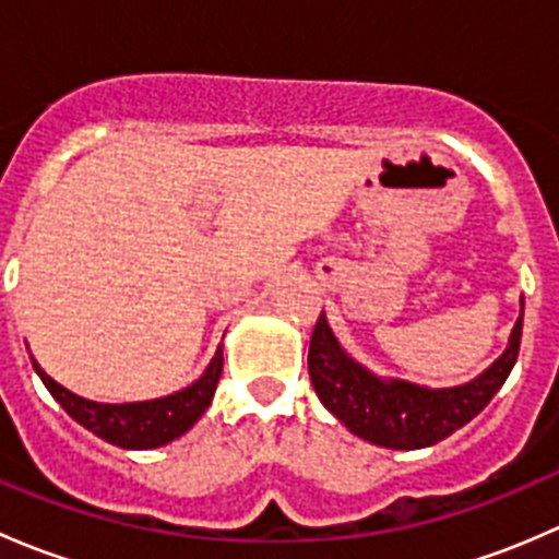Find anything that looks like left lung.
Wrapping results in <instances>:
<instances>
[{"mask_svg": "<svg viewBox=\"0 0 559 559\" xmlns=\"http://www.w3.org/2000/svg\"><path fill=\"white\" fill-rule=\"evenodd\" d=\"M520 343L522 316L503 357L476 381L454 389H425L408 381H381L359 368L337 346L321 313L308 348V373L324 408L332 411L354 436L386 449H425L436 447L487 408L509 379L520 357Z\"/></svg>", "mask_w": 559, "mask_h": 559, "instance_id": "obj_1", "label": "left lung"}]
</instances>
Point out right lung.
Listing matches in <instances>:
<instances>
[{"label":"right lung","mask_w":559,"mask_h":559,"mask_svg":"<svg viewBox=\"0 0 559 559\" xmlns=\"http://www.w3.org/2000/svg\"><path fill=\"white\" fill-rule=\"evenodd\" d=\"M32 365H35L37 376L43 379V384L48 386V392L59 400L61 408H64L78 425H83L97 438L112 443V447L156 449L183 436V432L191 430V425L205 414V408L213 400V392H216L218 386V379H222L224 354L222 348H216V357L211 359L205 373H202L194 384L180 389V392L170 394V397L121 405L94 403V400L78 397L70 389L56 384V381L39 368L35 359H32Z\"/></svg>","instance_id":"right-lung-1"}]
</instances>
